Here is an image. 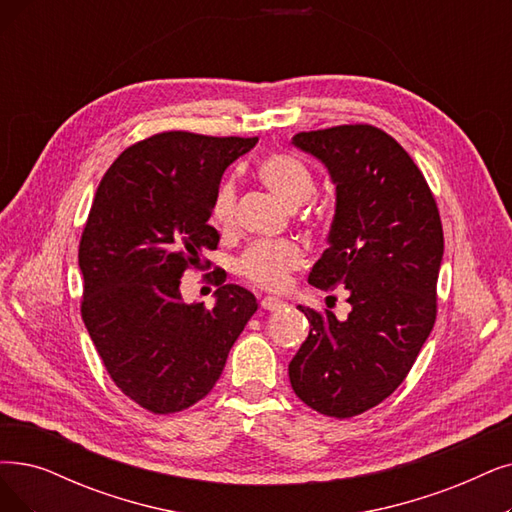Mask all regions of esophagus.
Returning a JSON list of instances; mask_svg holds the SVG:
<instances>
[{"instance_id":"34e87169","label":"esophagus","mask_w":512,"mask_h":512,"mask_svg":"<svg viewBox=\"0 0 512 512\" xmlns=\"http://www.w3.org/2000/svg\"><path fill=\"white\" fill-rule=\"evenodd\" d=\"M260 306H262L264 311H279L281 306H285V302H283V300H279V298L267 296V298H262V300H260Z\"/></svg>"}]
</instances>
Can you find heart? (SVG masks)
Segmentation results:
<instances>
[{
    "instance_id": "b5f03b06",
    "label": "heart",
    "mask_w": 512,
    "mask_h": 512,
    "mask_svg": "<svg viewBox=\"0 0 512 512\" xmlns=\"http://www.w3.org/2000/svg\"><path fill=\"white\" fill-rule=\"evenodd\" d=\"M258 176L283 203L300 208L315 197V178L304 163L290 153L267 155L258 166ZM237 187L224 180L214 193L210 218L218 231H227L235 222ZM304 264V250L294 241H256L239 258V273L267 290H283L290 273Z\"/></svg>"
}]
</instances>
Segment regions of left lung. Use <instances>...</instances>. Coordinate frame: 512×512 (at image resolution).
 <instances>
[{
	"mask_svg": "<svg viewBox=\"0 0 512 512\" xmlns=\"http://www.w3.org/2000/svg\"><path fill=\"white\" fill-rule=\"evenodd\" d=\"M294 147L317 157L336 185L330 248L309 283L344 285L351 313L298 309L309 338L290 361L294 393L315 412L353 418L382 403L410 374L437 317L443 229L414 159L386 132L336 126L300 132Z\"/></svg>",
	"mask_w": 512,
	"mask_h": 512,
	"instance_id": "obj_1",
	"label": "left lung"
}]
</instances>
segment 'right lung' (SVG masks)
I'll return each instance as SVG.
<instances>
[{
    "instance_id": "1",
    "label": "right lung",
    "mask_w": 512,
    "mask_h": 512,
    "mask_svg": "<svg viewBox=\"0 0 512 512\" xmlns=\"http://www.w3.org/2000/svg\"><path fill=\"white\" fill-rule=\"evenodd\" d=\"M256 142L161 132L121 153L96 189L79 241L81 317L121 393L153 414L206 397L258 309L235 283L220 281L212 311L180 296V277L210 267L203 254L220 241L208 224L220 178Z\"/></svg>"
}]
</instances>
